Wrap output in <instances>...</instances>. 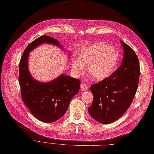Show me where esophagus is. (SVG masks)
Segmentation results:
<instances>
[{
  "label": "esophagus",
  "instance_id": "obj_1",
  "mask_svg": "<svg viewBox=\"0 0 154 154\" xmlns=\"http://www.w3.org/2000/svg\"><path fill=\"white\" fill-rule=\"evenodd\" d=\"M88 87L87 86V85L85 83H82L81 85V89H82V90L86 91V90H88Z\"/></svg>",
  "mask_w": 154,
  "mask_h": 154
}]
</instances>
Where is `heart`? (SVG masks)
Segmentation results:
<instances>
[{"label":"heart","mask_w":154,"mask_h":154,"mask_svg":"<svg viewBox=\"0 0 154 154\" xmlns=\"http://www.w3.org/2000/svg\"><path fill=\"white\" fill-rule=\"evenodd\" d=\"M119 61V54L113 48L103 43L87 47L74 61L72 69L76 75L82 74L83 66H88L90 76L97 81L106 79L114 71Z\"/></svg>","instance_id":"b5f03b06"}]
</instances>
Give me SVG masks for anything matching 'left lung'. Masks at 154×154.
I'll return each mask as SVG.
<instances>
[{
    "label": "left lung",
    "mask_w": 154,
    "mask_h": 154,
    "mask_svg": "<svg viewBox=\"0 0 154 154\" xmlns=\"http://www.w3.org/2000/svg\"><path fill=\"white\" fill-rule=\"evenodd\" d=\"M124 56L120 67L102 81L92 85L93 94L88 112L97 122L108 124L125 113L135 97L140 77V66L135 51L122 40Z\"/></svg>",
    "instance_id": "left-lung-1"
}]
</instances>
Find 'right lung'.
<instances>
[{
    "mask_svg": "<svg viewBox=\"0 0 154 154\" xmlns=\"http://www.w3.org/2000/svg\"><path fill=\"white\" fill-rule=\"evenodd\" d=\"M44 42L61 47L56 39L47 35H41L29 44L19 62V83L22 100L31 113L40 121L52 123L67 111L71 100L79 90L81 82L64 75L46 83L32 78L27 68L29 53Z\"/></svg>",
    "mask_w": 154,
    "mask_h": 154,
    "instance_id": "obj_1",
    "label": "right lung"
}]
</instances>
